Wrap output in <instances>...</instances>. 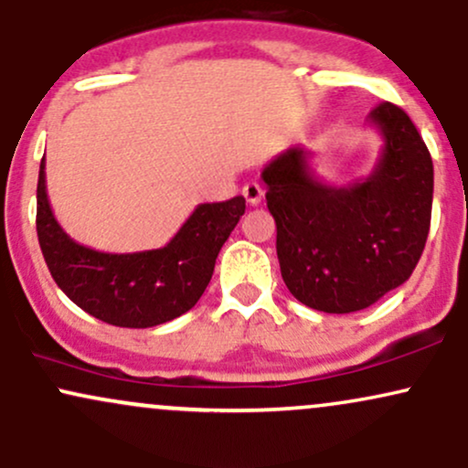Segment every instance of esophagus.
I'll list each match as a JSON object with an SVG mask.
<instances>
[{
	"label": "esophagus",
	"mask_w": 468,
	"mask_h": 468,
	"mask_svg": "<svg viewBox=\"0 0 468 468\" xmlns=\"http://www.w3.org/2000/svg\"><path fill=\"white\" fill-rule=\"evenodd\" d=\"M241 196L246 197V202H249L250 207H257V204L261 202V197H264V189H261V185H257V182H246V185L241 186Z\"/></svg>",
	"instance_id": "obj_1"
}]
</instances>
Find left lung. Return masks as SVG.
Returning a JSON list of instances; mask_svg holds the SVG:
<instances>
[{
    "label": "left lung",
    "mask_w": 468,
    "mask_h": 468,
    "mask_svg": "<svg viewBox=\"0 0 468 468\" xmlns=\"http://www.w3.org/2000/svg\"><path fill=\"white\" fill-rule=\"evenodd\" d=\"M367 121L383 136L367 178L325 185L302 144L261 171L283 282L294 299L321 313H356L402 286L431 224L433 163L416 125L394 103L376 105Z\"/></svg>",
    "instance_id": "obj_1"
}]
</instances>
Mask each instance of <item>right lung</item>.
I'll return each instance as SVG.
<instances>
[{
    "label": "right lung",
    "instance_id": "obj_1",
    "mask_svg": "<svg viewBox=\"0 0 468 468\" xmlns=\"http://www.w3.org/2000/svg\"><path fill=\"white\" fill-rule=\"evenodd\" d=\"M244 208L241 196L197 204L163 249L101 252L58 227L48 202L46 155L37 182V235L52 279L80 310L118 327L160 325L191 310Z\"/></svg>",
    "mask_w": 468,
    "mask_h": 468
}]
</instances>
